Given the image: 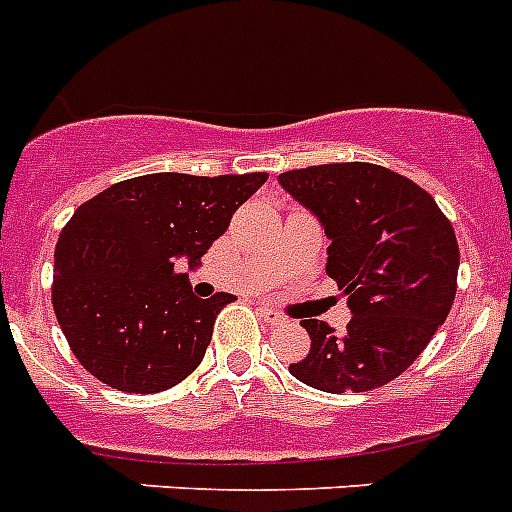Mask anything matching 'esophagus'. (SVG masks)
<instances>
[{"label": "esophagus", "instance_id": "esophagus-1", "mask_svg": "<svg viewBox=\"0 0 512 512\" xmlns=\"http://www.w3.org/2000/svg\"><path fill=\"white\" fill-rule=\"evenodd\" d=\"M260 318H263L268 326H284V323H286L284 315L278 313V310H273V307H268V305H260Z\"/></svg>", "mask_w": 512, "mask_h": 512}]
</instances>
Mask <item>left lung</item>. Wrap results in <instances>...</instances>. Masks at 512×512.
I'll list each match as a JSON object with an SVG mask.
<instances>
[{
    "label": "left lung",
    "mask_w": 512,
    "mask_h": 512,
    "mask_svg": "<svg viewBox=\"0 0 512 512\" xmlns=\"http://www.w3.org/2000/svg\"><path fill=\"white\" fill-rule=\"evenodd\" d=\"M281 186L321 218L328 276L350 297L344 334L307 318L305 360L289 365L321 392H368L405 373L458 292L455 228L429 191L373 162L286 170Z\"/></svg>",
    "instance_id": "obj_1"
}]
</instances>
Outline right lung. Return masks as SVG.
Here are the masks:
<instances>
[{
  "label": "right lung",
  "mask_w": 512,
  "mask_h": 512,
  "mask_svg": "<svg viewBox=\"0 0 512 512\" xmlns=\"http://www.w3.org/2000/svg\"><path fill=\"white\" fill-rule=\"evenodd\" d=\"M268 173H149L83 202L54 247L52 307L78 363L102 384L155 394L205 357L234 294L194 297L178 260L199 265Z\"/></svg>",
  "instance_id": "1"
}]
</instances>
